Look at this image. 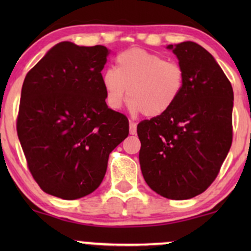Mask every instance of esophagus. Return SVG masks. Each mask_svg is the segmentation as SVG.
<instances>
[{"label":"esophagus","mask_w":251,"mask_h":251,"mask_svg":"<svg viewBox=\"0 0 251 251\" xmlns=\"http://www.w3.org/2000/svg\"><path fill=\"white\" fill-rule=\"evenodd\" d=\"M137 133V124L134 122H129V134Z\"/></svg>","instance_id":"esophagus-1"}]
</instances>
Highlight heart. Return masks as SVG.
<instances>
[{
    "label": "heart",
    "instance_id": "1",
    "mask_svg": "<svg viewBox=\"0 0 251 251\" xmlns=\"http://www.w3.org/2000/svg\"><path fill=\"white\" fill-rule=\"evenodd\" d=\"M185 83V73L178 62L168 61L142 48H131L116 57V70L102 74L106 102L119 109L127 94L133 112L159 117L174 107Z\"/></svg>",
    "mask_w": 251,
    "mask_h": 251
}]
</instances>
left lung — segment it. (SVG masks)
Returning <instances> with one entry per match:
<instances>
[{"mask_svg": "<svg viewBox=\"0 0 251 251\" xmlns=\"http://www.w3.org/2000/svg\"><path fill=\"white\" fill-rule=\"evenodd\" d=\"M185 83L174 107L138 124L148 185L169 200H189L216 179L232 143L234 92L214 56L198 43L168 46Z\"/></svg>", "mask_w": 251, "mask_h": 251, "instance_id": "8db88e82", "label": "left lung"}]
</instances>
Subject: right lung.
<instances>
[{"mask_svg": "<svg viewBox=\"0 0 251 251\" xmlns=\"http://www.w3.org/2000/svg\"><path fill=\"white\" fill-rule=\"evenodd\" d=\"M108 50L60 42L28 72L16 129L34 180L46 194L76 200L101 184L128 119L106 105Z\"/></svg>", "mask_w": 251, "mask_h": 251, "instance_id": "add662e5", "label": "right lung"}]
</instances>
